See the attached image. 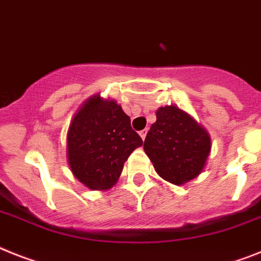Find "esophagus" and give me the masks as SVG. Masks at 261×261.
I'll return each instance as SVG.
<instances>
[{
	"mask_svg": "<svg viewBox=\"0 0 261 261\" xmlns=\"http://www.w3.org/2000/svg\"><path fill=\"white\" fill-rule=\"evenodd\" d=\"M139 135H141L142 139H144V138H146V135H147V130H142V131H139Z\"/></svg>",
	"mask_w": 261,
	"mask_h": 261,
	"instance_id": "34e87169",
	"label": "esophagus"
}]
</instances>
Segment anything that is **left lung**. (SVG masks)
Returning a JSON list of instances; mask_svg holds the SVG:
<instances>
[{
  "label": "left lung",
  "instance_id": "8db88e82",
  "mask_svg": "<svg viewBox=\"0 0 261 261\" xmlns=\"http://www.w3.org/2000/svg\"><path fill=\"white\" fill-rule=\"evenodd\" d=\"M144 151L161 178L183 185L196 178L211 150L208 133L175 106L161 107L144 139Z\"/></svg>",
  "mask_w": 261,
  "mask_h": 261
}]
</instances>
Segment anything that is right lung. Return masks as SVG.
Masks as SVG:
<instances>
[{
    "label": "right lung",
    "instance_id": "add662e5",
    "mask_svg": "<svg viewBox=\"0 0 261 261\" xmlns=\"http://www.w3.org/2000/svg\"><path fill=\"white\" fill-rule=\"evenodd\" d=\"M142 138L114 100L94 95L75 114L67 134V159L75 178L91 190H107Z\"/></svg>",
    "mask_w": 261,
    "mask_h": 261
}]
</instances>
